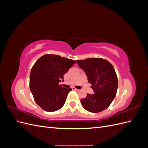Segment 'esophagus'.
Returning <instances> with one entry per match:
<instances>
[{"instance_id": "esophagus-1", "label": "esophagus", "mask_w": 148, "mask_h": 148, "mask_svg": "<svg viewBox=\"0 0 148 148\" xmlns=\"http://www.w3.org/2000/svg\"><path fill=\"white\" fill-rule=\"evenodd\" d=\"M72 89H73V90L77 91H79V89H77V88H74V87H73V88H72Z\"/></svg>"}]
</instances>
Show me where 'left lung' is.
<instances>
[{
	"label": "left lung",
	"mask_w": 148,
	"mask_h": 148,
	"mask_svg": "<svg viewBox=\"0 0 148 148\" xmlns=\"http://www.w3.org/2000/svg\"><path fill=\"white\" fill-rule=\"evenodd\" d=\"M86 74L94 94H87L81 99L84 109L97 113L105 110L114 100L117 91L118 79L114 66L101 58H89L76 60Z\"/></svg>",
	"instance_id": "obj_1"
}]
</instances>
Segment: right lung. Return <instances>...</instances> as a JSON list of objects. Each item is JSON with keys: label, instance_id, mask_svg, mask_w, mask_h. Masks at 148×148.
<instances>
[{"label": "right lung", "instance_id": "1", "mask_svg": "<svg viewBox=\"0 0 148 148\" xmlns=\"http://www.w3.org/2000/svg\"><path fill=\"white\" fill-rule=\"evenodd\" d=\"M76 61L60 56L46 54L35 62L31 70L29 88L37 104L47 112L59 110L71 88L59 85L64 75Z\"/></svg>", "mask_w": 148, "mask_h": 148}]
</instances>
